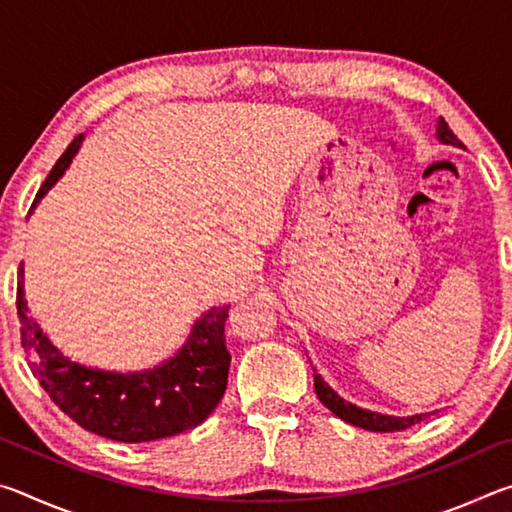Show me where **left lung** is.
<instances>
[{
	"mask_svg": "<svg viewBox=\"0 0 512 512\" xmlns=\"http://www.w3.org/2000/svg\"><path fill=\"white\" fill-rule=\"evenodd\" d=\"M436 137L440 144H449V146H458V149H463V142L452 133V128L447 126V121L443 117H440L436 124ZM314 386H316L318 400L323 402L327 409L336 415V418H341L343 422L354 424V427H361V429H368V431H384V433L402 431L429 415V413H415V415H404V418H400V415H386V413L361 409V406L343 400V397L336 393L316 370H314Z\"/></svg>",
	"mask_w": 512,
	"mask_h": 512,
	"instance_id": "8db88e82",
	"label": "left lung"
}]
</instances>
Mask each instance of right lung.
I'll return each instance as SVG.
<instances>
[{
	"label": "right lung",
	"mask_w": 512,
	"mask_h": 512,
	"mask_svg": "<svg viewBox=\"0 0 512 512\" xmlns=\"http://www.w3.org/2000/svg\"><path fill=\"white\" fill-rule=\"evenodd\" d=\"M79 135L49 171L31 212L45 198L79 153ZM230 305L203 311L194 320L187 341L173 357L137 372H117L83 366L65 357L36 318L24 298V264L17 271V316L33 377L49 393L60 411L97 436L119 443H149L198 427L228 386L230 352L225 348V318Z\"/></svg>",
	"instance_id": "right-lung-1"
}]
</instances>
